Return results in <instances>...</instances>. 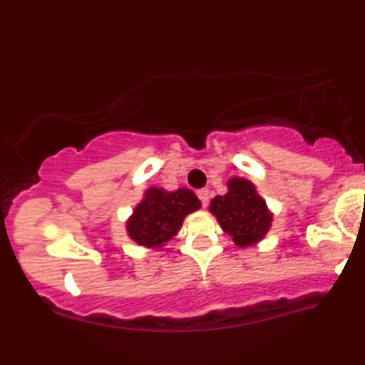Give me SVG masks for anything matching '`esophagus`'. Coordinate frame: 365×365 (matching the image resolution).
Segmentation results:
<instances>
[{
  "label": "esophagus",
  "mask_w": 365,
  "mask_h": 365,
  "mask_svg": "<svg viewBox=\"0 0 365 365\" xmlns=\"http://www.w3.org/2000/svg\"><path fill=\"white\" fill-rule=\"evenodd\" d=\"M197 197H199L200 204L206 207L207 202H209V190H207V188H200V190H197Z\"/></svg>",
  "instance_id": "obj_1"
}]
</instances>
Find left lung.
I'll list each match as a JSON object with an SVG mask.
<instances>
[{"instance_id":"obj_1","label":"left lung","mask_w":365,"mask_h":365,"mask_svg":"<svg viewBox=\"0 0 365 365\" xmlns=\"http://www.w3.org/2000/svg\"><path fill=\"white\" fill-rule=\"evenodd\" d=\"M209 211L238 247L261 242L273 221L266 200L257 194L254 183L237 177L228 180V192L225 195H216L211 200Z\"/></svg>"}]
</instances>
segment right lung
<instances>
[{
    "mask_svg": "<svg viewBox=\"0 0 365 365\" xmlns=\"http://www.w3.org/2000/svg\"><path fill=\"white\" fill-rule=\"evenodd\" d=\"M200 207L190 188L168 192L150 187L127 221V233L133 242L148 249H161L178 233L187 215Z\"/></svg>",
    "mask_w": 365,
    "mask_h": 365,
    "instance_id": "right-lung-1",
    "label": "right lung"
}]
</instances>
